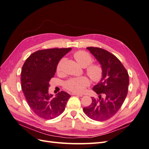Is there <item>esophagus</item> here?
I'll use <instances>...</instances> for the list:
<instances>
[{"instance_id":"obj_1","label":"esophagus","mask_w":149,"mask_h":149,"mask_svg":"<svg viewBox=\"0 0 149 149\" xmlns=\"http://www.w3.org/2000/svg\"><path fill=\"white\" fill-rule=\"evenodd\" d=\"M72 95H75V96H79V97H82L83 96L82 94H78V93H72Z\"/></svg>"}]
</instances>
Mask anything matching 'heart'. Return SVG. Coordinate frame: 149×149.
I'll return each mask as SVG.
<instances>
[{
    "instance_id": "1",
    "label": "heart",
    "mask_w": 149,
    "mask_h": 149,
    "mask_svg": "<svg viewBox=\"0 0 149 149\" xmlns=\"http://www.w3.org/2000/svg\"><path fill=\"white\" fill-rule=\"evenodd\" d=\"M76 62L82 67H86L87 74L94 82H98L102 79L103 70L102 67L97 63L91 64L93 62V58L89 53L84 51H79L74 54ZM65 59L60 60L56 67V72L58 74H62L63 70ZM89 80L86 77H80L72 78L65 83V87L72 92L79 93L84 91L86 87L89 85Z\"/></svg>"
}]
</instances>
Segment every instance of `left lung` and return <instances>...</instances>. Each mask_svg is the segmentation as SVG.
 Listing matches in <instances>:
<instances>
[{
  "label": "left lung",
  "instance_id": "obj_1",
  "mask_svg": "<svg viewBox=\"0 0 149 149\" xmlns=\"http://www.w3.org/2000/svg\"><path fill=\"white\" fill-rule=\"evenodd\" d=\"M100 63L103 74L101 81L93 87L99 99L92 98V103L83 111L91 119L102 121L111 118L120 109L128 93L129 77L120 61L104 49L87 47Z\"/></svg>",
  "mask_w": 149,
  "mask_h": 149
}]
</instances>
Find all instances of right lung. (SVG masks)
Here are the masks:
<instances>
[{"instance_id": "right-lung-1", "label": "right lung", "mask_w": 149, "mask_h": 149, "mask_svg": "<svg viewBox=\"0 0 149 149\" xmlns=\"http://www.w3.org/2000/svg\"><path fill=\"white\" fill-rule=\"evenodd\" d=\"M72 48H52L37 51L26 59L21 70V87L28 105L37 116L51 120L62 114L70 96L61 91L49 94V81L54 77L61 58Z\"/></svg>"}]
</instances>
